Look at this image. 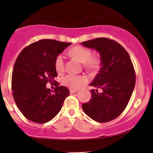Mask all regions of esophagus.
Listing matches in <instances>:
<instances>
[{
	"label": "esophagus",
	"mask_w": 153,
	"mask_h": 153,
	"mask_svg": "<svg viewBox=\"0 0 153 153\" xmlns=\"http://www.w3.org/2000/svg\"><path fill=\"white\" fill-rule=\"evenodd\" d=\"M77 91H78V90H76V89H73V88L70 89V93H71V94H74V93L77 92Z\"/></svg>",
	"instance_id": "1"
}]
</instances>
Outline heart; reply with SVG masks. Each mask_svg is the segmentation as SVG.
<instances>
[{"label": "heart", "instance_id": "1", "mask_svg": "<svg viewBox=\"0 0 153 153\" xmlns=\"http://www.w3.org/2000/svg\"><path fill=\"white\" fill-rule=\"evenodd\" d=\"M70 54L80 62H83L84 66L88 70L94 71L99 65V59L96 56H91V52L88 49L80 46H76L70 50ZM54 67L57 73H62L65 69L64 57L59 54L54 61ZM87 81L83 75H68L62 78V83L72 88H79Z\"/></svg>", "mask_w": 153, "mask_h": 153}]
</instances>
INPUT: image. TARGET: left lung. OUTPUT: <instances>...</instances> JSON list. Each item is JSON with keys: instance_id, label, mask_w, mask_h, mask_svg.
<instances>
[{"instance_id": "8db88e82", "label": "left lung", "mask_w": 153, "mask_h": 153, "mask_svg": "<svg viewBox=\"0 0 153 153\" xmlns=\"http://www.w3.org/2000/svg\"><path fill=\"white\" fill-rule=\"evenodd\" d=\"M100 54L101 68L89 85L91 99L82 103L85 114L93 120L103 123L118 117L125 109L134 91L135 73L129 54L114 40L97 38L80 43ZM101 88L102 92H97Z\"/></svg>"}]
</instances>
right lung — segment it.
<instances>
[{
	"instance_id": "add662e5",
	"label": "right lung",
	"mask_w": 153,
	"mask_h": 153,
	"mask_svg": "<svg viewBox=\"0 0 153 153\" xmlns=\"http://www.w3.org/2000/svg\"><path fill=\"white\" fill-rule=\"evenodd\" d=\"M71 43L41 39L24 48L16 60L12 74V91L22 114L33 122L44 124L52 120L62 108L70 91L65 86L54 91L46 87L57 76L56 57Z\"/></svg>"
}]
</instances>
